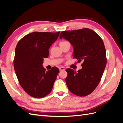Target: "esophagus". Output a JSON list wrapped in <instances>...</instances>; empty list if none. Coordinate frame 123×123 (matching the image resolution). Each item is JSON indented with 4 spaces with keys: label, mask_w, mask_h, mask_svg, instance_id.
<instances>
[{
    "label": "esophagus",
    "mask_w": 123,
    "mask_h": 123,
    "mask_svg": "<svg viewBox=\"0 0 123 123\" xmlns=\"http://www.w3.org/2000/svg\"><path fill=\"white\" fill-rule=\"evenodd\" d=\"M59 71H61L65 70V68H64V67H59Z\"/></svg>",
    "instance_id": "esophagus-1"
}]
</instances>
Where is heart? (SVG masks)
Returning <instances> with one entry per match:
<instances>
[{
    "label": "heart",
    "instance_id": "b5f03b06",
    "mask_svg": "<svg viewBox=\"0 0 123 123\" xmlns=\"http://www.w3.org/2000/svg\"><path fill=\"white\" fill-rule=\"evenodd\" d=\"M68 43V42H67V41H62V42H61L60 43H59V44H64V43Z\"/></svg>",
    "mask_w": 123,
    "mask_h": 123
}]
</instances>
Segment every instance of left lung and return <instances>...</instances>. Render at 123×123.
Masks as SVG:
<instances>
[{"label": "left lung", "mask_w": 123, "mask_h": 123, "mask_svg": "<svg viewBox=\"0 0 123 123\" xmlns=\"http://www.w3.org/2000/svg\"><path fill=\"white\" fill-rule=\"evenodd\" d=\"M59 38L66 39L74 48L73 58L83 62L76 72L68 68L65 79L69 90L79 96H87L99 83L107 64L106 49L100 36L92 30L84 28L62 32Z\"/></svg>", "instance_id": "left-lung-1"}]
</instances>
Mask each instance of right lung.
Masks as SVG:
<instances>
[{"label":"right lung","mask_w":123,"mask_h":123,"mask_svg":"<svg viewBox=\"0 0 123 123\" xmlns=\"http://www.w3.org/2000/svg\"><path fill=\"white\" fill-rule=\"evenodd\" d=\"M60 32H32L22 38L16 47L15 71L21 87L33 98L44 97L52 89L59 70L54 67L46 71L43 64Z\"/></svg>","instance_id":"obj_1"}]
</instances>
